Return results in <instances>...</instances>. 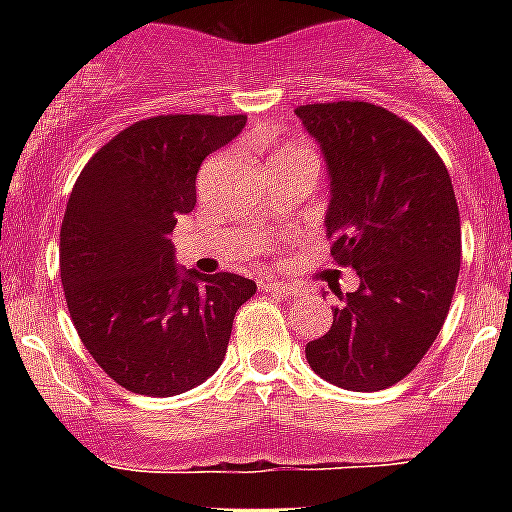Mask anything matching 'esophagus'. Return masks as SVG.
<instances>
[{"instance_id":"esophagus-1","label":"esophagus","mask_w":512,"mask_h":512,"mask_svg":"<svg viewBox=\"0 0 512 512\" xmlns=\"http://www.w3.org/2000/svg\"><path fill=\"white\" fill-rule=\"evenodd\" d=\"M264 289L266 292H274V295H279V297H297L302 292L297 284H289V282H269V284H264Z\"/></svg>"}]
</instances>
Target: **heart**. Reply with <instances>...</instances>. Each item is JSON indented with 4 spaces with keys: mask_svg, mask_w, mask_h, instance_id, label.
Listing matches in <instances>:
<instances>
[{
    "mask_svg": "<svg viewBox=\"0 0 512 512\" xmlns=\"http://www.w3.org/2000/svg\"><path fill=\"white\" fill-rule=\"evenodd\" d=\"M287 151H295V148H287Z\"/></svg>",
    "mask_w": 512,
    "mask_h": 512,
    "instance_id": "b5f03b06",
    "label": "heart"
}]
</instances>
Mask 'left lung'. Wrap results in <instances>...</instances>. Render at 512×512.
Returning a JSON list of instances; mask_svg holds the SVG:
<instances>
[{"label": "left lung", "instance_id": "obj_1", "mask_svg": "<svg viewBox=\"0 0 512 512\" xmlns=\"http://www.w3.org/2000/svg\"><path fill=\"white\" fill-rule=\"evenodd\" d=\"M295 112L325 158L330 253L359 277L346 297L333 289L341 302L305 346L307 364L343 390H384L413 372L449 315L461 259L451 176L410 122L377 104Z\"/></svg>", "mask_w": 512, "mask_h": 512}]
</instances>
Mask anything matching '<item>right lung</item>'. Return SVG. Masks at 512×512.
<instances>
[{
    "mask_svg": "<svg viewBox=\"0 0 512 512\" xmlns=\"http://www.w3.org/2000/svg\"><path fill=\"white\" fill-rule=\"evenodd\" d=\"M246 115H158L99 148L71 189L61 282L92 359L148 397L192 390L220 369L238 307L256 284L176 266L171 230L194 210L197 171Z\"/></svg>",
    "mask_w": 512,
    "mask_h": 512,
    "instance_id": "1",
    "label": "right lung"
}]
</instances>
